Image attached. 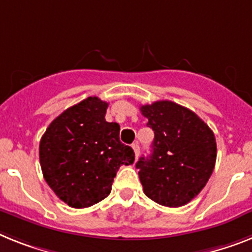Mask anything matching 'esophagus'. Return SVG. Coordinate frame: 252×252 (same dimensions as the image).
Returning a JSON list of instances; mask_svg holds the SVG:
<instances>
[{"label":"esophagus","mask_w":252,"mask_h":252,"mask_svg":"<svg viewBox=\"0 0 252 252\" xmlns=\"http://www.w3.org/2000/svg\"><path fill=\"white\" fill-rule=\"evenodd\" d=\"M132 147H133V151H134V155H136V158H138V155H139V145H138V142L133 143Z\"/></svg>","instance_id":"esophagus-1"}]
</instances>
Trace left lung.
<instances>
[{
	"label": "left lung",
	"mask_w": 252,
	"mask_h": 252,
	"mask_svg": "<svg viewBox=\"0 0 252 252\" xmlns=\"http://www.w3.org/2000/svg\"><path fill=\"white\" fill-rule=\"evenodd\" d=\"M155 138L151 155L137 161L143 192L152 201L179 208L208 183L217 160L213 130L193 111L172 101L141 106Z\"/></svg>",
	"instance_id": "left-lung-1"
}]
</instances>
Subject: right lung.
I'll return each instance as SVG.
<instances>
[{"label": "right lung", "instance_id": "1", "mask_svg": "<svg viewBox=\"0 0 252 252\" xmlns=\"http://www.w3.org/2000/svg\"><path fill=\"white\" fill-rule=\"evenodd\" d=\"M109 103L98 97L66 109L39 142L44 181L71 208H88L107 197L116 172L134 161L132 147L120 142V126L109 123Z\"/></svg>", "mask_w": 252, "mask_h": 252}]
</instances>
